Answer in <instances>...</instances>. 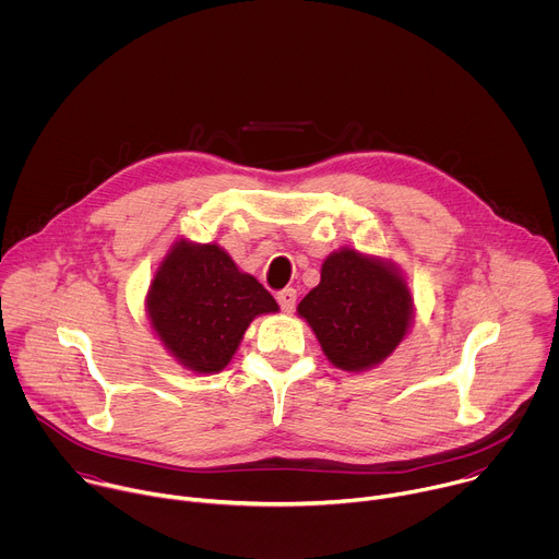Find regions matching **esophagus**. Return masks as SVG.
Listing matches in <instances>:
<instances>
[{"label":"esophagus","instance_id":"34e87169","mask_svg":"<svg viewBox=\"0 0 559 559\" xmlns=\"http://www.w3.org/2000/svg\"><path fill=\"white\" fill-rule=\"evenodd\" d=\"M276 300H278V305H281L285 311H292L294 305H296V289L285 287L283 292L276 294Z\"/></svg>","mask_w":559,"mask_h":559}]
</instances>
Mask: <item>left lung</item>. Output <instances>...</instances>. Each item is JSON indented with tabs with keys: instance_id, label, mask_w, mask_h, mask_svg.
I'll return each instance as SVG.
<instances>
[{
	"instance_id": "left-lung-1",
	"label": "left lung",
	"mask_w": 559,
	"mask_h": 559,
	"mask_svg": "<svg viewBox=\"0 0 559 559\" xmlns=\"http://www.w3.org/2000/svg\"><path fill=\"white\" fill-rule=\"evenodd\" d=\"M328 360L349 373L384 362L414 325V296L395 263L354 248L332 252L296 307Z\"/></svg>"
}]
</instances>
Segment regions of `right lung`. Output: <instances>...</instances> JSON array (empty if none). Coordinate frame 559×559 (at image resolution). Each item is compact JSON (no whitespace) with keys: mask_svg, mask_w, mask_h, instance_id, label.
Instances as JSON below:
<instances>
[{"mask_svg":"<svg viewBox=\"0 0 559 559\" xmlns=\"http://www.w3.org/2000/svg\"><path fill=\"white\" fill-rule=\"evenodd\" d=\"M274 296L216 243L179 238L158 263L145 313L164 349L194 373L229 365L257 316L276 313Z\"/></svg>","mask_w":559,"mask_h":559,"instance_id":"1","label":"right lung"}]
</instances>
